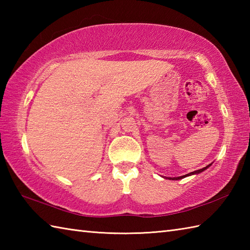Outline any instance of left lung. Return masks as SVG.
<instances>
[{
  "mask_svg": "<svg viewBox=\"0 0 250 250\" xmlns=\"http://www.w3.org/2000/svg\"><path fill=\"white\" fill-rule=\"evenodd\" d=\"M211 166V164H208V166H206L205 167H203V168H200V169H196V171H194V172H191V173H189V174H186V175H183V176H178V177H167L168 179H171V180H179V179H183V178H185V177H188V176H191V175H195V174H200V173H202L203 171H205L206 168H208L209 167Z\"/></svg>",
  "mask_w": 250,
  "mask_h": 250,
  "instance_id": "obj_1",
  "label": "left lung"
}]
</instances>
